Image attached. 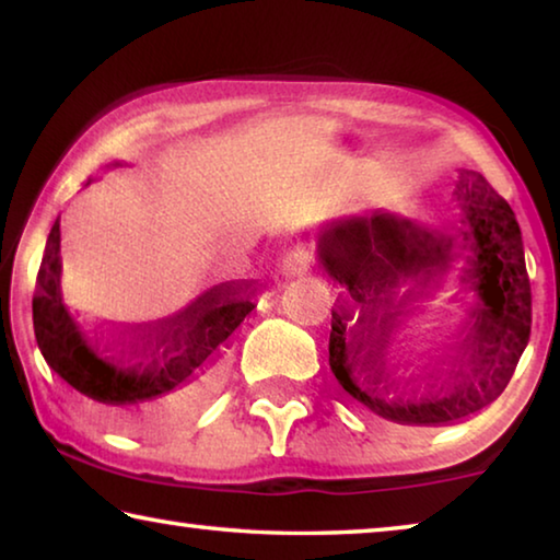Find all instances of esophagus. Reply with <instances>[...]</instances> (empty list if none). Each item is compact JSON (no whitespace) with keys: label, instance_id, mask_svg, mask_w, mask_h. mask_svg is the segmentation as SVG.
<instances>
[{"label":"esophagus","instance_id":"esophagus-1","mask_svg":"<svg viewBox=\"0 0 560 560\" xmlns=\"http://www.w3.org/2000/svg\"><path fill=\"white\" fill-rule=\"evenodd\" d=\"M283 273H287V277H303V273H308V259L293 254V257L283 261Z\"/></svg>","mask_w":560,"mask_h":560}]
</instances>
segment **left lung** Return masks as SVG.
<instances>
[{"label": "left lung", "instance_id": "8db88e82", "mask_svg": "<svg viewBox=\"0 0 560 560\" xmlns=\"http://www.w3.org/2000/svg\"><path fill=\"white\" fill-rule=\"evenodd\" d=\"M459 230L444 234L407 217L373 212L326 224L316 257L340 289L330 318L328 363L343 390L400 424H452L504 393L530 336V283L516 214L485 175L459 170ZM459 248V253H454ZM468 296L472 328L447 374L422 378L399 368L401 303L434 266Z\"/></svg>", "mask_w": 560, "mask_h": 560}]
</instances>
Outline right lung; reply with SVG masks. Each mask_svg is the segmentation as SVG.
<instances>
[{"mask_svg": "<svg viewBox=\"0 0 560 560\" xmlns=\"http://www.w3.org/2000/svg\"><path fill=\"white\" fill-rule=\"evenodd\" d=\"M120 165V163H116ZM61 230L51 224L32 301L36 343L51 371L91 400L167 420L197 410L210 395L217 358L257 303L254 291L222 283L197 296L183 314L128 340L91 336L63 296ZM132 415L126 417V422Z\"/></svg>", "mask_w": 560, "mask_h": 560, "instance_id": "obj_1", "label": "right lung"}]
</instances>
